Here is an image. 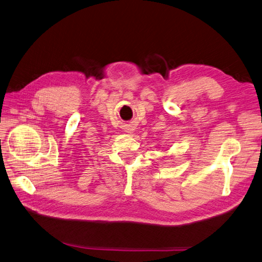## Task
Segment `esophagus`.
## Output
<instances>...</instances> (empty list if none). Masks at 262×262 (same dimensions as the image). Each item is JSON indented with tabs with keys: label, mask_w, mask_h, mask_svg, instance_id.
Here are the masks:
<instances>
[{
	"label": "esophagus",
	"mask_w": 262,
	"mask_h": 262,
	"mask_svg": "<svg viewBox=\"0 0 262 262\" xmlns=\"http://www.w3.org/2000/svg\"><path fill=\"white\" fill-rule=\"evenodd\" d=\"M126 132H129V133H131V130H128V131H126Z\"/></svg>",
	"instance_id": "34e87169"
}]
</instances>
